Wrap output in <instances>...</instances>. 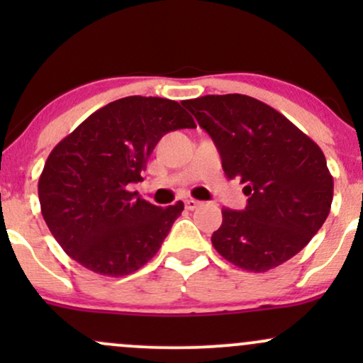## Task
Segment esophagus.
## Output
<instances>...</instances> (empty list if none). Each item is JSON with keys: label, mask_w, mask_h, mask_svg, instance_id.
Listing matches in <instances>:
<instances>
[{"label": "esophagus", "mask_w": 363, "mask_h": 363, "mask_svg": "<svg viewBox=\"0 0 363 363\" xmlns=\"http://www.w3.org/2000/svg\"><path fill=\"white\" fill-rule=\"evenodd\" d=\"M184 205H186L187 210H196V208H198L199 205H201V203H199L198 199H193V198H189V199H186V201H184Z\"/></svg>", "instance_id": "obj_1"}]
</instances>
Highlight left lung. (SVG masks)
<instances>
[{"label": "left lung", "instance_id": "left-lung-1", "mask_svg": "<svg viewBox=\"0 0 363 363\" xmlns=\"http://www.w3.org/2000/svg\"><path fill=\"white\" fill-rule=\"evenodd\" d=\"M182 106L211 136L227 177L239 179L249 196L245 210H222L223 222L211 235L220 256L264 273L301 252L331 210L333 176L323 150L247 95H205Z\"/></svg>", "mask_w": 363, "mask_h": 363}]
</instances>
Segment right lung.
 <instances>
[{
	"instance_id": "add662e5",
	"label": "right lung",
	"mask_w": 363,
	"mask_h": 363,
	"mask_svg": "<svg viewBox=\"0 0 363 363\" xmlns=\"http://www.w3.org/2000/svg\"><path fill=\"white\" fill-rule=\"evenodd\" d=\"M196 128L176 101L124 97L61 140L39 179L40 211L62 251L90 272L126 277L158 252L184 203L160 208L128 191L169 131Z\"/></svg>"
}]
</instances>
